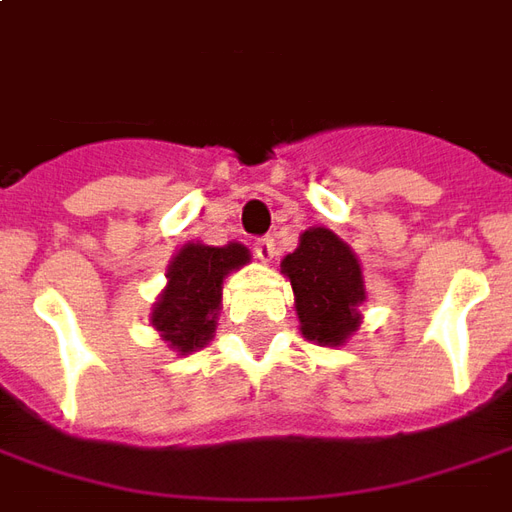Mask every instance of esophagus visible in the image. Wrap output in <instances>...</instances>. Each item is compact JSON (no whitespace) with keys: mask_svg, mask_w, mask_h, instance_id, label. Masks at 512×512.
<instances>
[{"mask_svg":"<svg viewBox=\"0 0 512 512\" xmlns=\"http://www.w3.org/2000/svg\"><path fill=\"white\" fill-rule=\"evenodd\" d=\"M255 257H257V260H263V263H268V260L274 257V238H271V235H263V238H257V241H255Z\"/></svg>","mask_w":512,"mask_h":512,"instance_id":"esophagus-1","label":"esophagus"}]
</instances>
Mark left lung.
Wrapping results in <instances>:
<instances>
[{
  "instance_id": "left-lung-1",
  "label": "left lung",
  "mask_w": 512,
  "mask_h": 512,
  "mask_svg": "<svg viewBox=\"0 0 512 512\" xmlns=\"http://www.w3.org/2000/svg\"><path fill=\"white\" fill-rule=\"evenodd\" d=\"M282 274L293 285L305 338L338 346L357 330L366 288L357 257L338 235L324 227L302 232L296 252L282 260Z\"/></svg>"
}]
</instances>
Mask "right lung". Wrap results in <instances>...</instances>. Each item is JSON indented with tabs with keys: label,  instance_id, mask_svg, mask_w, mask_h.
I'll list each match as a JSON object with an SVG mask.
<instances>
[{
	"label": "right lung",
	"instance_id": "obj_1",
	"mask_svg": "<svg viewBox=\"0 0 512 512\" xmlns=\"http://www.w3.org/2000/svg\"><path fill=\"white\" fill-rule=\"evenodd\" d=\"M244 263H249V249L241 244L182 246L171 260L169 285L152 313V324L163 341L182 355L205 346L216 330L224 277Z\"/></svg>",
	"mask_w": 512,
	"mask_h": 512
}]
</instances>
